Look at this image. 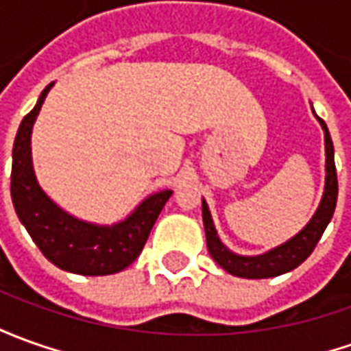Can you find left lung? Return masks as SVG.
<instances>
[{
  "label": "left lung",
  "instance_id": "left-lung-1",
  "mask_svg": "<svg viewBox=\"0 0 351 351\" xmlns=\"http://www.w3.org/2000/svg\"><path fill=\"white\" fill-rule=\"evenodd\" d=\"M313 114H315V110H313ZM315 118L325 134V189H323V197H321L315 214L311 216L306 227L300 229L294 237H291L287 243L275 246L267 252L258 254V256H243V254L229 250L217 235L210 208H208L206 200L202 199V223H204V233H206L208 252L214 258V262L219 267H223L227 273H231L235 277H243V279H267V277H277L282 273L292 271L313 252L323 231L327 229L328 221L335 214L338 199L335 147H332L327 124L317 114Z\"/></svg>",
  "mask_w": 351,
  "mask_h": 351
}]
</instances>
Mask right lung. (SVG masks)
I'll return each mask as SVG.
<instances>
[{
    "mask_svg": "<svg viewBox=\"0 0 351 351\" xmlns=\"http://www.w3.org/2000/svg\"><path fill=\"white\" fill-rule=\"evenodd\" d=\"M55 82L43 89L38 103L19 125L13 145L11 199L16 216L36 246L59 269L76 275H112L125 269L141 254L152 226L171 189L143 199L122 221L99 226L72 216L51 199L36 178L32 162V128Z\"/></svg>",
    "mask_w": 351,
    "mask_h": 351,
    "instance_id": "right-lung-1",
    "label": "right lung"
}]
</instances>
